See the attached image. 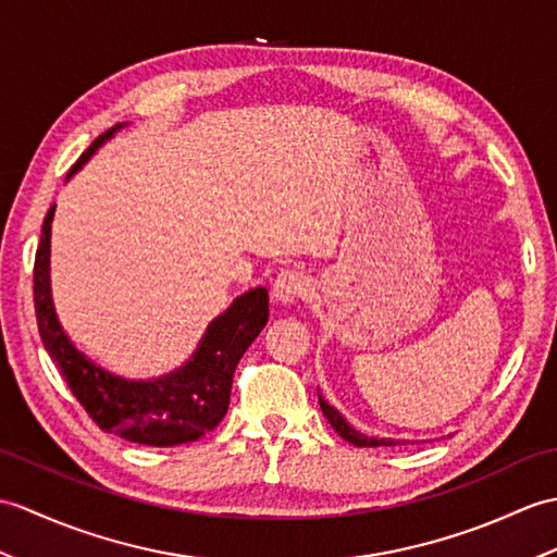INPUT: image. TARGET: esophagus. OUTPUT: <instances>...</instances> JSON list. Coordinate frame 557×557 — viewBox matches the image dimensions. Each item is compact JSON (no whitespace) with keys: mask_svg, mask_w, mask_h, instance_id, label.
Here are the masks:
<instances>
[{"mask_svg":"<svg viewBox=\"0 0 557 557\" xmlns=\"http://www.w3.org/2000/svg\"><path fill=\"white\" fill-rule=\"evenodd\" d=\"M310 292V280L296 268H287L273 282V299L280 306H289Z\"/></svg>","mask_w":557,"mask_h":557,"instance_id":"obj_1","label":"esophagus"}]
</instances>
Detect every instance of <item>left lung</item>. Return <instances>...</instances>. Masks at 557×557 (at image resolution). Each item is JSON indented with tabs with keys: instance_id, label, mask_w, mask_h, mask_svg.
<instances>
[{
	"instance_id": "8db88e82",
	"label": "left lung",
	"mask_w": 557,
	"mask_h": 557,
	"mask_svg": "<svg viewBox=\"0 0 557 557\" xmlns=\"http://www.w3.org/2000/svg\"><path fill=\"white\" fill-rule=\"evenodd\" d=\"M318 398H320V408H322V416L327 418V422L334 426V432H337L342 438H346L348 444H354V446H358V448H377V446H396V442L394 438H374V436H368V434H363V432H358L354 424H348L346 422V418L342 416V412L334 408V406H330L327 400H325V396H322L320 392H318Z\"/></svg>"
}]
</instances>
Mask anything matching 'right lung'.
Segmentation results:
<instances>
[{"mask_svg":"<svg viewBox=\"0 0 557 557\" xmlns=\"http://www.w3.org/2000/svg\"><path fill=\"white\" fill-rule=\"evenodd\" d=\"M127 123L113 125L99 135L77 163L71 180L107 141ZM51 206L45 215L40 247L35 253V313L47 354L69 382L73 396L103 432L133 444L180 446L197 442L225 418L230 406L232 374L244 351L268 322V289L256 287L237 296L223 315H218L183 368L157 380H127L89 360L61 327L51 299Z\"/></svg>","mask_w":557,"mask_h":557,"instance_id":"right-lung-1","label":"right lung"}]
</instances>
